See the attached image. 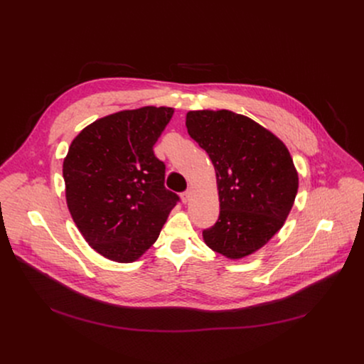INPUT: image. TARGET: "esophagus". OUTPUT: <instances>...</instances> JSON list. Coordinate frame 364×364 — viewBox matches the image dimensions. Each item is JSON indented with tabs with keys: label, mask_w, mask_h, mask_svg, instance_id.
<instances>
[{
	"label": "esophagus",
	"mask_w": 364,
	"mask_h": 364,
	"mask_svg": "<svg viewBox=\"0 0 364 364\" xmlns=\"http://www.w3.org/2000/svg\"><path fill=\"white\" fill-rule=\"evenodd\" d=\"M191 194H193V190H191V188H187L184 193H181L183 203H188V201H190V198H191Z\"/></svg>",
	"instance_id": "obj_1"
}]
</instances>
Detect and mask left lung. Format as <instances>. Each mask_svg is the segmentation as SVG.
Returning <instances> with one entry per match:
<instances>
[{
    "label": "left lung",
    "mask_w": 364,
    "mask_h": 364,
    "mask_svg": "<svg viewBox=\"0 0 364 364\" xmlns=\"http://www.w3.org/2000/svg\"><path fill=\"white\" fill-rule=\"evenodd\" d=\"M188 135L215 166L220 213L203 230L205 245L230 259L262 247L284 225L298 190V174L281 139L230 111H190Z\"/></svg>",
    "instance_id": "1"
}]
</instances>
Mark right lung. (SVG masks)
<instances>
[{
	"mask_svg": "<svg viewBox=\"0 0 364 364\" xmlns=\"http://www.w3.org/2000/svg\"><path fill=\"white\" fill-rule=\"evenodd\" d=\"M173 108L122 111L86 127L63 163L66 200L85 240L115 262H134L155 242L180 197L164 186L154 145Z\"/></svg>",
	"mask_w": 364,
	"mask_h": 364,
	"instance_id": "right-lung-1",
	"label": "right lung"
}]
</instances>
